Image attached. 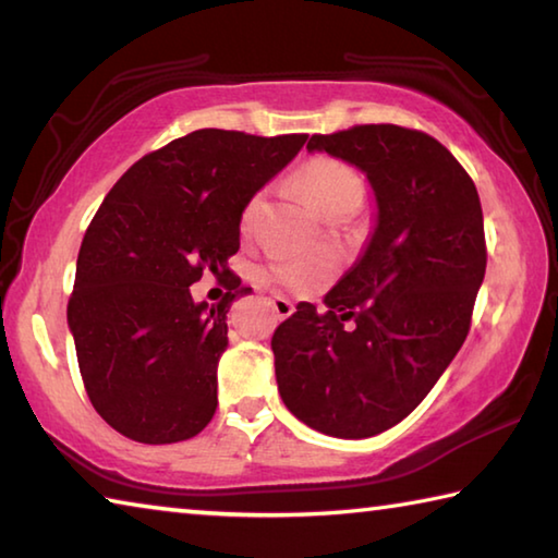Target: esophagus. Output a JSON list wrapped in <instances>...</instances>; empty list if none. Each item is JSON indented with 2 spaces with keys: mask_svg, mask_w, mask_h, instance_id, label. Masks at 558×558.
<instances>
[{
  "mask_svg": "<svg viewBox=\"0 0 558 558\" xmlns=\"http://www.w3.org/2000/svg\"><path fill=\"white\" fill-rule=\"evenodd\" d=\"M272 310H276V315H278L280 319H286V317H290L292 313H295V305H292V302H290L288 298L272 295Z\"/></svg>",
  "mask_w": 558,
  "mask_h": 558,
  "instance_id": "esophagus-1",
  "label": "esophagus"
}]
</instances>
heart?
I'll return each mask as SVG.
<instances>
[{"instance_id": "1", "label": "heart", "mask_w": 558, "mask_h": 558, "mask_svg": "<svg viewBox=\"0 0 558 558\" xmlns=\"http://www.w3.org/2000/svg\"><path fill=\"white\" fill-rule=\"evenodd\" d=\"M298 189L305 196V202L313 206L315 211L329 216L335 209L344 204H362L364 199V182L352 167L339 162L335 157H313L310 162L300 169L298 174ZM260 209V196L245 204L241 226L243 231L251 229L253 219ZM332 272V258L329 256H305L280 260L272 266V278L280 280L282 286L292 290H310L325 282Z\"/></svg>"}]
</instances>
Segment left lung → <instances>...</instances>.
Instances as JSON below:
<instances>
[{
	"label": "left lung",
	"instance_id": "1",
	"mask_svg": "<svg viewBox=\"0 0 558 558\" xmlns=\"http://www.w3.org/2000/svg\"><path fill=\"white\" fill-rule=\"evenodd\" d=\"M307 149L362 169L376 221L325 310L300 302L272 335L278 391L305 426L372 438L426 399L465 342L487 266L483 206L426 132L356 125L313 135Z\"/></svg>",
	"mask_w": 558,
	"mask_h": 558
}]
</instances>
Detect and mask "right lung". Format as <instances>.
<instances>
[{
  "mask_svg": "<svg viewBox=\"0 0 558 558\" xmlns=\"http://www.w3.org/2000/svg\"><path fill=\"white\" fill-rule=\"evenodd\" d=\"M307 135L196 130L137 159L83 235L69 327L88 399L122 436L147 446L194 438L216 411L226 313L251 288L229 270L241 216ZM204 271L230 288L194 303Z\"/></svg>",
  "mask_w": 558,
  "mask_h": 558,
  "instance_id": "right-lung-1",
  "label": "right lung"
}]
</instances>
